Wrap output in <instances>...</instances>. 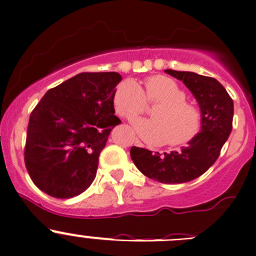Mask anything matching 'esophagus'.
<instances>
[{
  "label": "esophagus",
  "instance_id": "esophagus-1",
  "mask_svg": "<svg viewBox=\"0 0 256 256\" xmlns=\"http://www.w3.org/2000/svg\"><path fill=\"white\" fill-rule=\"evenodd\" d=\"M136 144H138V141H136Z\"/></svg>",
  "mask_w": 256,
  "mask_h": 256
}]
</instances>
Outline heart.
Masks as SVG:
<instances>
[{
    "label": "heart",
    "mask_w": 256,
    "mask_h": 256,
    "mask_svg": "<svg viewBox=\"0 0 256 256\" xmlns=\"http://www.w3.org/2000/svg\"><path fill=\"white\" fill-rule=\"evenodd\" d=\"M148 104H158L151 112L152 120L134 121V128L146 142L181 146L202 130V111L186 101V92L172 78L151 76L145 81V91L134 80H125L114 92L116 112L128 120L145 112Z\"/></svg>",
    "instance_id": "heart-1"
}]
</instances>
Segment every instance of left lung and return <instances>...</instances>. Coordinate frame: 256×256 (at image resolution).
<instances>
[{
    "label": "left lung",
    "instance_id": "8db88e82",
    "mask_svg": "<svg viewBox=\"0 0 256 256\" xmlns=\"http://www.w3.org/2000/svg\"><path fill=\"white\" fill-rule=\"evenodd\" d=\"M165 72L182 81L198 100L202 115V131L180 151L161 155L132 146L130 155L136 168L148 178L162 184H182L199 178L218 160L232 130L234 102L215 78L188 71Z\"/></svg>",
    "mask_w": 256,
    "mask_h": 256
}]
</instances>
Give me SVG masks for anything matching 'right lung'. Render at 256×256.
Segmentation results:
<instances>
[{"mask_svg":"<svg viewBox=\"0 0 256 256\" xmlns=\"http://www.w3.org/2000/svg\"><path fill=\"white\" fill-rule=\"evenodd\" d=\"M118 72H82L50 88L30 115L24 165L47 195L68 199L95 180L98 156L121 122L114 92Z\"/></svg>","mask_w":256,"mask_h":256,"instance_id":"right-lung-1","label":"right lung"}]
</instances>
